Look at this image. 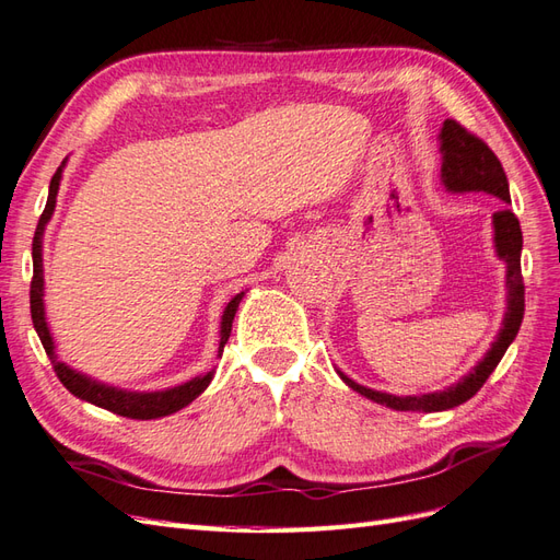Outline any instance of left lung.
I'll return each instance as SVG.
<instances>
[{
	"instance_id": "left-lung-1",
	"label": "left lung",
	"mask_w": 560,
	"mask_h": 560,
	"mask_svg": "<svg viewBox=\"0 0 560 560\" xmlns=\"http://www.w3.org/2000/svg\"><path fill=\"white\" fill-rule=\"evenodd\" d=\"M438 139H440V153H442L440 179L444 184V189L454 194L485 191V194L497 196L499 200H504V203H511L506 172L501 167L497 153L487 147L480 137L470 135L462 122L447 118L442 122ZM492 226H494L497 257L506 265V291H509L506 303L509 305H506L504 322H501V331L492 342V348L487 350L485 360L478 362V366L456 385H450L447 390H438L428 395H407V397L364 388V385L354 383L352 378L342 374L338 366H334L336 374L340 376L342 383L348 385V388L364 395L366 399H371V402L390 407L395 411H425V413L454 409L458 405L468 402V399L482 388L485 381L490 378V374L501 362V357H504V352L515 340V336H518L523 312H525V283L521 277V250H523L521 222L509 208H501L492 214Z\"/></svg>"
}]
</instances>
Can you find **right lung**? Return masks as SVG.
<instances>
[{
    "label": "right lung",
    "mask_w": 560,
    "mask_h": 560,
    "mask_svg": "<svg viewBox=\"0 0 560 560\" xmlns=\"http://www.w3.org/2000/svg\"><path fill=\"white\" fill-rule=\"evenodd\" d=\"M68 158H63V163L59 165V170L54 172L51 184H49V196H47V206L45 212H42V218L37 222L35 229V238H33V281H31V314H33V326L35 331L42 340V346H45V352L51 360V366L56 371V376L63 383V388L75 395L84 402L96 405L102 409H108L113 413H118V417H127V419H137V421H149V419H161V417H170V413H175L179 409H184L186 405H191L194 399L203 393L214 371H208L206 376H196L191 381H186L182 385H175V388H167V390H155V393H135V390H122V388H113V385H106L102 381H94L92 376H84L80 371L70 369L66 362H61L59 357L54 352V338L49 331V324L45 317V277H42V236H45V226L51 220L54 208H56V194H59V182L63 175V165H66ZM246 293H236L229 303L224 305L222 312V322H220V357L222 350L226 346L229 336H232V324L236 317V310L238 303L243 300Z\"/></svg>",
    "instance_id": "add662e5"
}]
</instances>
